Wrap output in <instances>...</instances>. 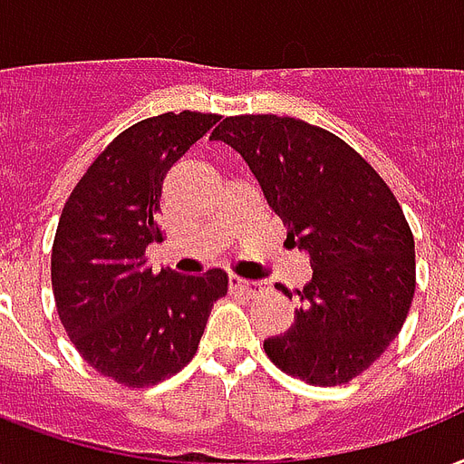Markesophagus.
<instances>
[{
    "instance_id": "34e87169",
    "label": "esophagus",
    "mask_w": 464,
    "mask_h": 464,
    "mask_svg": "<svg viewBox=\"0 0 464 464\" xmlns=\"http://www.w3.org/2000/svg\"><path fill=\"white\" fill-rule=\"evenodd\" d=\"M229 285L235 290H244V293H249V295H256V293H264L266 290L264 281H244L239 276H232V278H229Z\"/></svg>"
}]
</instances>
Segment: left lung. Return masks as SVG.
<instances>
[{"mask_svg": "<svg viewBox=\"0 0 464 464\" xmlns=\"http://www.w3.org/2000/svg\"><path fill=\"white\" fill-rule=\"evenodd\" d=\"M210 140L242 154L293 246L310 254L295 322L264 341L266 355L310 385L353 380L385 353L414 300V235L394 193L353 147L297 118L229 116Z\"/></svg>", "mask_w": 464, "mask_h": 464, "instance_id": "8db88e82", "label": "left lung"}]
</instances>
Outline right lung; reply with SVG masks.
Returning a JSON list of instances; mask_svg holds the SVG:
<instances>
[{"label": "right lung", "instance_id": "obj_1", "mask_svg": "<svg viewBox=\"0 0 464 464\" xmlns=\"http://www.w3.org/2000/svg\"><path fill=\"white\" fill-rule=\"evenodd\" d=\"M218 113L145 118L103 150L64 203L50 278L64 332L92 368L125 387L171 378L198 351L227 273L152 271L145 251L157 225L164 176L206 135Z\"/></svg>", "mask_w": 464, "mask_h": 464}]
</instances>
